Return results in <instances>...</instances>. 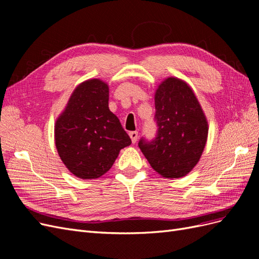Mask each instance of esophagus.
<instances>
[{
	"label": "esophagus",
	"instance_id": "esophagus-1",
	"mask_svg": "<svg viewBox=\"0 0 259 259\" xmlns=\"http://www.w3.org/2000/svg\"><path fill=\"white\" fill-rule=\"evenodd\" d=\"M128 135H130V137L132 139V143L135 144L137 142V138H138V132H131Z\"/></svg>",
	"mask_w": 259,
	"mask_h": 259
}]
</instances>
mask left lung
<instances>
[{
	"label": "left lung",
	"mask_w": 259,
	"mask_h": 259,
	"mask_svg": "<svg viewBox=\"0 0 259 259\" xmlns=\"http://www.w3.org/2000/svg\"><path fill=\"white\" fill-rule=\"evenodd\" d=\"M154 105L158 134L150 143L140 139L138 146L162 177H184L197 165L205 148L206 116L189 84L174 76L160 83Z\"/></svg>",
	"instance_id": "1"
}]
</instances>
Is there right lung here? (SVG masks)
I'll use <instances>...</instances> for the list:
<instances>
[{"label":"right lung","instance_id":"1","mask_svg":"<svg viewBox=\"0 0 259 259\" xmlns=\"http://www.w3.org/2000/svg\"><path fill=\"white\" fill-rule=\"evenodd\" d=\"M55 144L62 163L81 179L111 168L121 149L132 144L109 109V86L99 79L79 84L55 123Z\"/></svg>","mask_w":259,"mask_h":259}]
</instances>
